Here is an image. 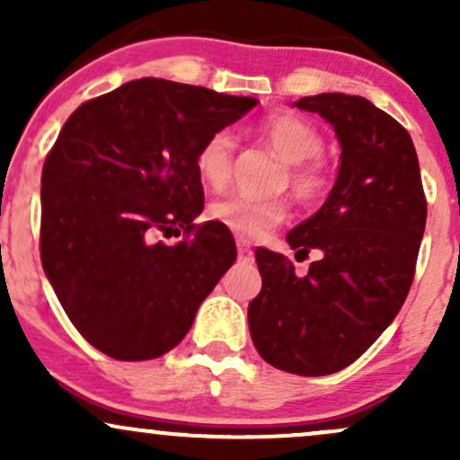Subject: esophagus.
Returning a JSON list of instances; mask_svg holds the SVG:
<instances>
[{"mask_svg": "<svg viewBox=\"0 0 460 460\" xmlns=\"http://www.w3.org/2000/svg\"><path fill=\"white\" fill-rule=\"evenodd\" d=\"M251 255H252V251H251V246H248V242L246 240H237V257L248 261V260H251Z\"/></svg>", "mask_w": 460, "mask_h": 460, "instance_id": "34e87169", "label": "esophagus"}]
</instances>
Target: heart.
<instances>
[{
  "label": "heart",
  "instance_id": "1",
  "mask_svg": "<svg viewBox=\"0 0 460 460\" xmlns=\"http://www.w3.org/2000/svg\"><path fill=\"white\" fill-rule=\"evenodd\" d=\"M263 140L285 164H289V183L300 199L314 200L329 188V168L320 160L322 138L318 129L294 114L272 116L261 128ZM235 142L231 131H214L197 153V171L209 188H223L231 177ZM209 216L234 231L242 240H260L281 225L288 205L281 199L229 197L216 200Z\"/></svg>",
  "mask_w": 460,
  "mask_h": 460
}]
</instances>
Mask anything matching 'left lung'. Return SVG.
<instances>
[{"label": "left lung", "mask_w": 460, "mask_h": 460, "mask_svg": "<svg viewBox=\"0 0 460 460\" xmlns=\"http://www.w3.org/2000/svg\"><path fill=\"white\" fill-rule=\"evenodd\" d=\"M294 105L335 131L340 171L324 205L288 234L296 252L320 255L305 277L281 252L255 251L261 292L248 305V329L270 366L324 376L357 361L398 315L413 283L426 197L409 131L372 102L322 93Z\"/></svg>", "instance_id": "obj_1"}]
</instances>
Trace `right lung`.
Instances as JSON below:
<instances>
[{
    "mask_svg": "<svg viewBox=\"0 0 460 460\" xmlns=\"http://www.w3.org/2000/svg\"><path fill=\"white\" fill-rule=\"evenodd\" d=\"M257 103L142 77L68 116L40 177V261L103 355L146 361L175 348L234 266L231 231L192 225L203 212L197 153ZM181 230L175 245L152 240Z\"/></svg>",
    "mask_w": 460,
    "mask_h": 460,
    "instance_id": "1",
    "label": "right lung"
}]
</instances>
